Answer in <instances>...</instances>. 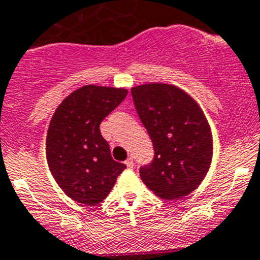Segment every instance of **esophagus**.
Segmentation results:
<instances>
[{"label":"esophagus","instance_id":"obj_1","mask_svg":"<svg viewBox=\"0 0 260 260\" xmlns=\"http://www.w3.org/2000/svg\"><path fill=\"white\" fill-rule=\"evenodd\" d=\"M125 166H127V168H129V169H132L133 167H135V163H133L132 157H128V159L125 160Z\"/></svg>","mask_w":260,"mask_h":260}]
</instances>
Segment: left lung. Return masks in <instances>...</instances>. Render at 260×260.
<instances>
[{"label": "left lung", "instance_id": "obj_1", "mask_svg": "<svg viewBox=\"0 0 260 260\" xmlns=\"http://www.w3.org/2000/svg\"><path fill=\"white\" fill-rule=\"evenodd\" d=\"M131 93L154 146L151 163L140 168L141 179L161 199L187 196L201 183L213 156L212 132L203 110L171 84H142Z\"/></svg>", "mask_w": 260, "mask_h": 260}]
</instances>
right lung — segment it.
<instances>
[{
    "mask_svg": "<svg viewBox=\"0 0 260 260\" xmlns=\"http://www.w3.org/2000/svg\"><path fill=\"white\" fill-rule=\"evenodd\" d=\"M128 91L113 87H81L53 114L46 138V156L57 185L83 205L100 204L125 169L111 157L100 124Z\"/></svg>",
    "mask_w": 260,
    "mask_h": 260,
    "instance_id": "add662e5",
    "label": "right lung"
}]
</instances>
